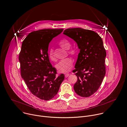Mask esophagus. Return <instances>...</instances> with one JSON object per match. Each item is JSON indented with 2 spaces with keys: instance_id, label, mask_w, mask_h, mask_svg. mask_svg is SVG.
<instances>
[{
  "instance_id": "1",
  "label": "esophagus",
  "mask_w": 127,
  "mask_h": 127,
  "mask_svg": "<svg viewBox=\"0 0 127 127\" xmlns=\"http://www.w3.org/2000/svg\"><path fill=\"white\" fill-rule=\"evenodd\" d=\"M69 73H66V74H65V75H64L65 78H67V77H68V76H69Z\"/></svg>"
}]
</instances>
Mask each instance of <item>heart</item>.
<instances>
[{"mask_svg":"<svg viewBox=\"0 0 127 127\" xmlns=\"http://www.w3.org/2000/svg\"><path fill=\"white\" fill-rule=\"evenodd\" d=\"M59 45L64 50H66V54L72 57V58H77L79 55V48L75 46H71L70 41L66 38L63 37L58 41ZM48 57L49 59L53 62L56 61V58L54 53V50L53 48H51L48 52ZM73 61L71 58H67L64 60L60 62L57 65L56 68L60 72H66L69 70L72 67Z\"/></svg>","mask_w":127,"mask_h":127,"instance_id":"obj_1","label":"heart"}]
</instances>
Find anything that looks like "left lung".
Segmentation results:
<instances>
[{"label": "left lung", "mask_w": 127, "mask_h": 127, "mask_svg": "<svg viewBox=\"0 0 127 127\" xmlns=\"http://www.w3.org/2000/svg\"><path fill=\"white\" fill-rule=\"evenodd\" d=\"M64 34L73 39L80 49L72 70L78 78L74 90L81 96L89 97L98 89L106 74V51L103 40L95 32L81 28L66 29Z\"/></svg>", "instance_id": "8db88e82"}]
</instances>
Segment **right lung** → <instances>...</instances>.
Returning a JSON list of instances; mask_svg holds the SVG:
<instances>
[{
  "label": "right lung",
  "mask_w": 127,
  "mask_h": 127,
  "mask_svg": "<svg viewBox=\"0 0 127 127\" xmlns=\"http://www.w3.org/2000/svg\"><path fill=\"white\" fill-rule=\"evenodd\" d=\"M64 29H43L33 31L23 40L19 54L21 78L31 92L45 100L57 95L64 80L63 74L57 76V70L50 64L49 42Z\"/></svg>",
  "instance_id": "right-lung-1"
}]
</instances>
